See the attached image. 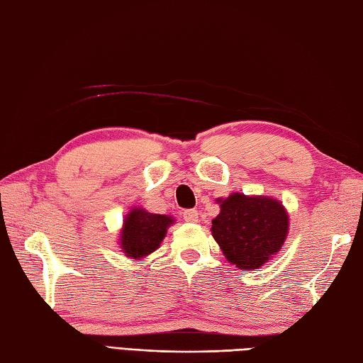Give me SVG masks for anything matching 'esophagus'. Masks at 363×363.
Here are the masks:
<instances>
[{
  "label": "esophagus",
  "instance_id": "obj_1",
  "mask_svg": "<svg viewBox=\"0 0 363 363\" xmlns=\"http://www.w3.org/2000/svg\"><path fill=\"white\" fill-rule=\"evenodd\" d=\"M183 219L186 220V223H197V220H199V211L194 210V208L184 210L183 211Z\"/></svg>",
  "mask_w": 363,
  "mask_h": 363
}]
</instances>
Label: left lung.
I'll use <instances>...</instances> for the list:
<instances>
[{
    "label": "left lung",
    "instance_id": "8db88e82",
    "mask_svg": "<svg viewBox=\"0 0 363 363\" xmlns=\"http://www.w3.org/2000/svg\"><path fill=\"white\" fill-rule=\"evenodd\" d=\"M211 233L225 258L240 269H257L277 254L288 232V214L269 197L232 194L220 202Z\"/></svg>",
    "mask_w": 363,
    "mask_h": 363
}]
</instances>
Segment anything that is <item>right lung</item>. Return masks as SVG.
<instances>
[{
	"instance_id": "add662e5",
	"label": "right lung",
	"mask_w": 363,
	"mask_h": 363,
	"mask_svg": "<svg viewBox=\"0 0 363 363\" xmlns=\"http://www.w3.org/2000/svg\"><path fill=\"white\" fill-rule=\"evenodd\" d=\"M174 223L164 214H153L143 208H133L125 219L121 246L127 257L140 258L160 247L167 227Z\"/></svg>"
}]
</instances>
